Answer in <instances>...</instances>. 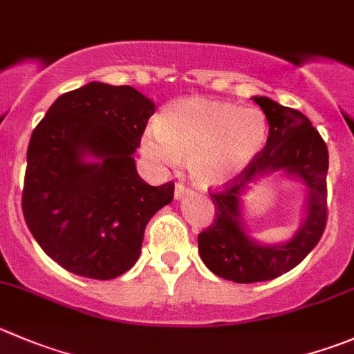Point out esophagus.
<instances>
[{"label": "esophagus", "instance_id": "34e87169", "mask_svg": "<svg viewBox=\"0 0 354 354\" xmlns=\"http://www.w3.org/2000/svg\"><path fill=\"white\" fill-rule=\"evenodd\" d=\"M188 194H190V188L185 187L183 183H176V187H174V198H176V201H181V198L187 197Z\"/></svg>", "mask_w": 354, "mask_h": 354}]
</instances>
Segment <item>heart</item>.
<instances>
[{
	"mask_svg": "<svg viewBox=\"0 0 354 354\" xmlns=\"http://www.w3.org/2000/svg\"><path fill=\"white\" fill-rule=\"evenodd\" d=\"M266 138L268 121L259 109L195 97L167 105L142 135L140 152L157 167L188 157L198 183L218 185L252 164Z\"/></svg>",
	"mask_w": 354,
	"mask_h": 354,
	"instance_id": "b5f03b06",
	"label": "heart"
}]
</instances>
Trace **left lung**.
<instances>
[{
  "label": "left lung",
  "instance_id": "8db88e82",
  "mask_svg": "<svg viewBox=\"0 0 354 354\" xmlns=\"http://www.w3.org/2000/svg\"><path fill=\"white\" fill-rule=\"evenodd\" d=\"M270 124L266 147L223 192L211 194L216 216L198 235V254L214 275L236 283L266 282L283 275L313 250L327 225L328 150L320 133L299 111L268 97H252ZM283 172L305 187V218L298 232L280 244H261L243 223L241 195L248 183Z\"/></svg>",
  "mask_w": 354,
  "mask_h": 354
}]
</instances>
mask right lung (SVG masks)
Wrapping results in <instances>:
<instances>
[{"label":"right lung","instance_id":"add662e5","mask_svg":"<svg viewBox=\"0 0 354 354\" xmlns=\"http://www.w3.org/2000/svg\"><path fill=\"white\" fill-rule=\"evenodd\" d=\"M156 104L131 86L88 82L64 93L30 136L22 211L41 249L67 272L111 280L142 252L147 223L173 201L133 153Z\"/></svg>","mask_w":354,"mask_h":354}]
</instances>
